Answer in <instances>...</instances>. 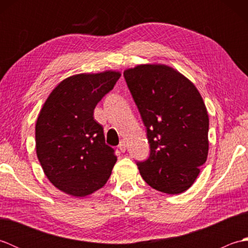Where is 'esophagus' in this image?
<instances>
[{"mask_svg":"<svg viewBox=\"0 0 248 248\" xmlns=\"http://www.w3.org/2000/svg\"><path fill=\"white\" fill-rule=\"evenodd\" d=\"M118 149L121 152H124L125 150H127V143H125V140H120V143L118 145Z\"/></svg>","mask_w":248,"mask_h":248,"instance_id":"esophagus-1","label":"esophagus"}]
</instances>
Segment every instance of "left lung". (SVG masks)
Here are the masks:
<instances>
[{
	"label": "left lung",
	"instance_id": "1",
	"mask_svg": "<svg viewBox=\"0 0 248 248\" xmlns=\"http://www.w3.org/2000/svg\"><path fill=\"white\" fill-rule=\"evenodd\" d=\"M147 129L150 155L138 167L156 191L181 194L196 180L209 151V116L196 86L172 67L145 64L124 72Z\"/></svg>",
	"mask_w": 248,
	"mask_h": 248
}]
</instances>
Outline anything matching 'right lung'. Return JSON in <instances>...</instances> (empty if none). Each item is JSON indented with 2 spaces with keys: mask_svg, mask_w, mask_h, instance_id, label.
Returning a JSON list of instances; mask_svg holds the SVG:
<instances>
[{
  "mask_svg": "<svg viewBox=\"0 0 248 248\" xmlns=\"http://www.w3.org/2000/svg\"><path fill=\"white\" fill-rule=\"evenodd\" d=\"M120 76L114 70L71 76L57 84L40 109L37 157L49 181L70 196L85 197L101 188L117 161L93 109Z\"/></svg>",
  "mask_w": 248,
  "mask_h": 248,
  "instance_id": "add662e5",
  "label": "right lung"
}]
</instances>
